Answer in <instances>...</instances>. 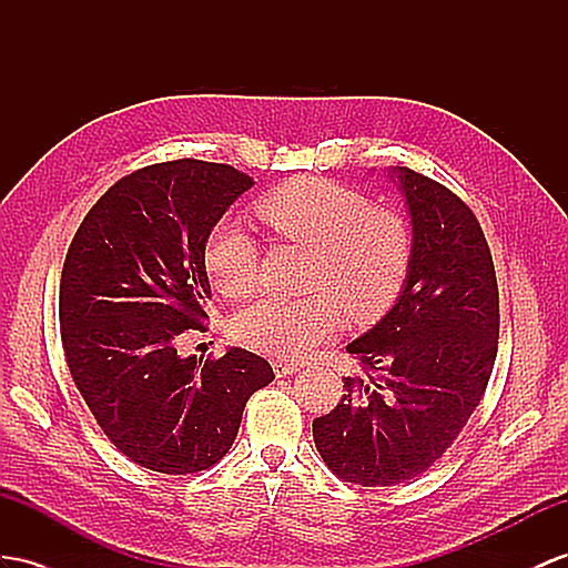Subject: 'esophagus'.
Instances as JSON below:
<instances>
[{"label":"esophagus","mask_w":568,"mask_h":568,"mask_svg":"<svg viewBox=\"0 0 568 568\" xmlns=\"http://www.w3.org/2000/svg\"><path fill=\"white\" fill-rule=\"evenodd\" d=\"M273 367H275V374H278V376H290V374H295L300 369L295 359H275Z\"/></svg>","instance_id":"obj_1"}]
</instances>
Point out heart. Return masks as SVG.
<instances>
[{
	"instance_id": "obj_1",
	"label": "heart",
	"mask_w": 568,
	"mask_h": 568,
	"mask_svg": "<svg viewBox=\"0 0 568 568\" xmlns=\"http://www.w3.org/2000/svg\"><path fill=\"white\" fill-rule=\"evenodd\" d=\"M256 213L275 235L312 246L304 297L264 295L235 316L237 338L254 351L300 357L338 328L343 312L372 322L396 300L410 264V232L403 217L367 196L322 178H300L273 189ZM203 266L217 293L242 297L258 278V246L235 223L215 225Z\"/></svg>"
}]
</instances>
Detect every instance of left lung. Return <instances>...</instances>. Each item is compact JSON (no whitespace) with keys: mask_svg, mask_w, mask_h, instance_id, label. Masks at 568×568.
I'll use <instances>...</instances> for the list:
<instances>
[{"mask_svg":"<svg viewBox=\"0 0 568 568\" xmlns=\"http://www.w3.org/2000/svg\"><path fill=\"white\" fill-rule=\"evenodd\" d=\"M394 174L413 221L403 293L347 345L365 374L343 376L341 403L312 425L324 463L359 487H394L446 454L485 396L499 341L497 273L475 213L425 174Z\"/></svg>","mask_w":568,"mask_h":568,"instance_id":"8db88e82","label":"left lung"}]
</instances>
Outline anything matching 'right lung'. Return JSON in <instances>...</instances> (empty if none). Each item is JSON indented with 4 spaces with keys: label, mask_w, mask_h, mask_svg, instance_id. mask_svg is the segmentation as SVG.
<instances>
[{
    "label": "right lung",
    "mask_w": 568,
    "mask_h": 568,
    "mask_svg": "<svg viewBox=\"0 0 568 568\" xmlns=\"http://www.w3.org/2000/svg\"><path fill=\"white\" fill-rule=\"evenodd\" d=\"M254 182L180 158L126 174L85 213L62 268L64 357L95 423L122 454L163 475L206 470L232 446L254 390L275 379L242 347L182 357L211 297L203 250Z\"/></svg>",
    "instance_id": "right-lung-1"
}]
</instances>
